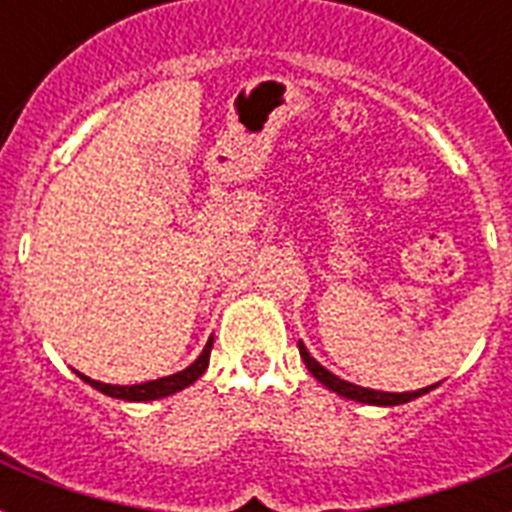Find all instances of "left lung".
Returning <instances> with one entry per match:
<instances>
[{"label":"left lung","mask_w":512,"mask_h":512,"mask_svg":"<svg viewBox=\"0 0 512 512\" xmlns=\"http://www.w3.org/2000/svg\"><path fill=\"white\" fill-rule=\"evenodd\" d=\"M297 348H300V356H303L305 366H308V372L316 377V380L324 385V388H329L332 393H337V396L342 398H350V401H358V404H372V406H398V404H406V401H414V398L425 396V393H430L433 388H438L436 385H428V388H420V390H406V393H385V390H372V388H361V385H353V382L348 380H340L337 374H332L329 369H324V366L316 361V358L308 353V348H305L303 342H297Z\"/></svg>","instance_id":"obj_1"}]
</instances>
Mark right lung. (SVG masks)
Instances as JSON below:
<instances>
[{"label": "right lung", "instance_id": "right-lung-1", "mask_svg": "<svg viewBox=\"0 0 512 512\" xmlns=\"http://www.w3.org/2000/svg\"><path fill=\"white\" fill-rule=\"evenodd\" d=\"M209 353H212V337L207 340V345H204V350L199 353V358H196L191 366H185L183 372L167 374V377H159V380L140 382V385H108V382L90 380V377H84L82 372L76 374H79L87 385H92V388L100 390V393H106V396L111 398H122V401H156V398L172 396L177 390L188 388V385H193V382L199 380L201 374L207 372Z\"/></svg>", "mask_w": 512, "mask_h": 512}]
</instances>
